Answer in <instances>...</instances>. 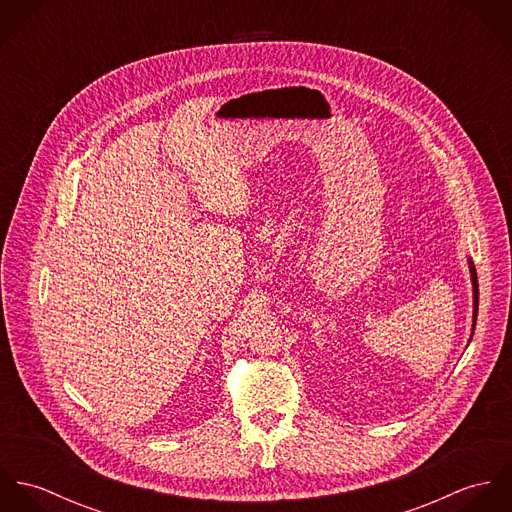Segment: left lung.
<instances>
[{
  "label": "left lung",
  "mask_w": 512,
  "mask_h": 512,
  "mask_svg": "<svg viewBox=\"0 0 512 512\" xmlns=\"http://www.w3.org/2000/svg\"><path fill=\"white\" fill-rule=\"evenodd\" d=\"M471 266V280H473V305H475V319H477V309H479V284H477V272H475V266ZM473 327H475V321H473Z\"/></svg>",
  "instance_id": "8db88e82"
}]
</instances>
